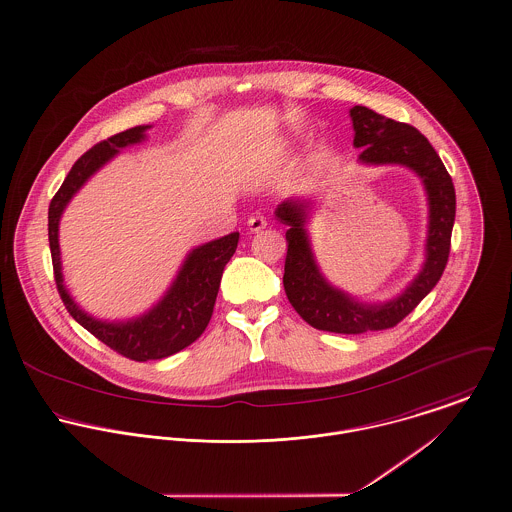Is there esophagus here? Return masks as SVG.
I'll return each mask as SVG.
<instances>
[{"instance_id": "esophagus-1", "label": "esophagus", "mask_w": 512, "mask_h": 512, "mask_svg": "<svg viewBox=\"0 0 512 512\" xmlns=\"http://www.w3.org/2000/svg\"><path fill=\"white\" fill-rule=\"evenodd\" d=\"M266 227H268V221H266L264 215H252V217L248 219V229H250V233H260V231L266 229Z\"/></svg>"}]
</instances>
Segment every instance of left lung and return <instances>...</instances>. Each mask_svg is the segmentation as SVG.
<instances>
[{
    "label": "left lung",
    "instance_id": "1",
    "mask_svg": "<svg viewBox=\"0 0 512 512\" xmlns=\"http://www.w3.org/2000/svg\"><path fill=\"white\" fill-rule=\"evenodd\" d=\"M354 146L362 148L366 164H403L415 170L428 191L430 225L426 262L417 279L397 299L383 305H364L330 287L321 276L303 229L307 203H281L279 221L289 227L283 287L299 317L319 330L336 334H364L399 325L442 278L448 264L456 219V191L452 178L428 139L407 123H399L370 107L350 109Z\"/></svg>",
    "mask_w": 512,
    "mask_h": 512
}]
</instances>
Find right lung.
Returning a JSON list of instances; mask_svg holds the SVG:
<instances>
[{
    "label": "right lung",
    "instance_id": "right-lung-1",
    "mask_svg": "<svg viewBox=\"0 0 512 512\" xmlns=\"http://www.w3.org/2000/svg\"><path fill=\"white\" fill-rule=\"evenodd\" d=\"M148 127H133L117 133L107 140L97 142L86 154H82L60 189L54 193L48 207V242L52 256V270L56 289L68 313L90 330L97 340L107 344L117 354L135 360H162L195 342L209 325L215 299L219 293L221 276L227 262L233 258L238 233L227 234L219 240L207 242L195 248L187 256L178 279L170 287L168 295L144 317L127 323H103L84 313L68 295L62 272H60V248H58V221L72 199V195L84 186V182L99 170L109 158H113L119 148L135 144L144 139Z\"/></svg>",
    "mask_w": 512,
    "mask_h": 512
}]
</instances>
